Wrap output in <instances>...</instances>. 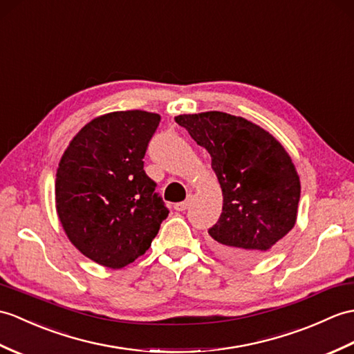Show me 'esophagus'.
I'll return each mask as SVG.
<instances>
[{
    "mask_svg": "<svg viewBox=\"0 0 354 354\" xmlns=\"http://www.w3.org/2000/svg\"><path fill=\"white\" fill-rule=\"evenodd\" d=\"M190 202H192V196L188 194V197H187L184 202H179V203L175 205V209L176 211H185L188 207H190Z\"/></svg>",
    "mask_w": 354,
    "mask_h": 354,
    "instance_id": "obj_1",
    "label": "esophagus"
}]
</instances>
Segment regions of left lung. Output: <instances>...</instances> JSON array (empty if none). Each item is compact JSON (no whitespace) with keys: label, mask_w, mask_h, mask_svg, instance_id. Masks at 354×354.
I'll use <instances>...</instances> for the list:
<instances>
[{"label":"left lung","mask_w":354,"mask_h":354,"mask_svg":"<svg viewBox=\"0 0 354 354\" xmlns=\"http://www.w3.org/2000/svg\"><path fill=\"white\" fill-rule=\"evenodd\" d=\"M194 142L211 155L223 208L208 234L212 248L234 261H258L297 220L300 179L285 147L253 122L221 111L179 114Z\"/></svg>","instance_id":"left-lung-1"}]
</instances>
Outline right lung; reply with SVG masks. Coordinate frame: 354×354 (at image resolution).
Returning <instances> with one entry per match:
<instances>
[{
	"label": "right lung",
	"mask_w": 354,
	"mask_h": 354,
	"mask_svg": "<svg viewBox=\"0 0 354 354\" xmlns=\"http://www.w3.org/2000/svg\"><path fill=\"white\" fill-rule=\"evenodd\" d=\"M157 113L113 111L80 129L55 175V208L69 241L100 266L122 268L151 248L169 216L143 170Z\"/></svg>",
	"instance_id": "1"
}]
</instances>
